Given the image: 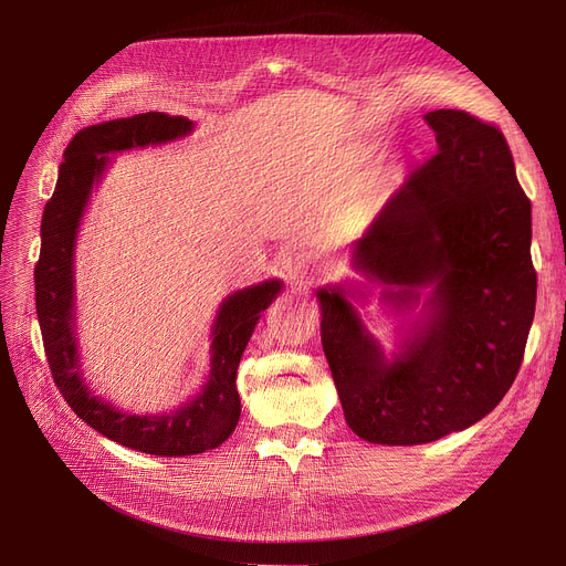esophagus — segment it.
<instances>
[{"mask_svg": "<svg viewBox=\"0 0 566 566\" xmlns=\"http://www.w3.org/2000/svg\"><path fill=\"white\" fill-rule=\"evenodd\" d=\"M289 277L291 282L295 284H305L316 271H318V263H316V256L307 250L303 252H295L293 256H289Z\"/></svg>", "mask_w": 566, "mask_h": 566, "instance_id": "34e87169", "label": "esophagus"}]
</instances>
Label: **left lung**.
Wrapping results in <instances>:
<instances>
[{
  "instance_id": "obj_1",
  "label": "left lung",
  "mask_w": 566,
  "mask_h": 566,
  "mask_svg": "<svg viewBox=\"0 0 566 566\" xmlns=\"http://www.w3.org/2000/svg\"><path fill=\"white\" fill-rule=\"evenodd\" d=\"M438 151L410 171L353 243L382 301L424 316L388 360L346 301L318 289L321 342L346 424L367 442L422 444L463 431L507 395L537 305L532 203L497 126L463 109L424 114Z\"/></svg>"
}]
</instances>
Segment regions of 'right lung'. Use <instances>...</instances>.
Here are the masks:
<instances>
[{
	"instance_id": "right-lung-1",
	"label": "right lung",
	"mask_w": 566,
	"mask_h": 566,
	"mask_svg": "<svg viewBox=\"0 0 566 566\" xmlns=\"http://www.w3.org/2000/svg\"><path fill=\"white\" fill-rule=\"evenodd\" d=\"M192 130L186 116L146 112L82 128L64 151L56 188L41 220V256L34 271L36 316L48 365L59 392L80 420L124 448L156 457H190L222 444L241 418L235 371L261 312L282 291L280 280H265L231 293L220 305L211 331V371L201 392L181 408L163 415H130L92 395L80 374L75 342V235L88 195L109 154L148 144H165Z\"/></svg>"
}]
</instances>
